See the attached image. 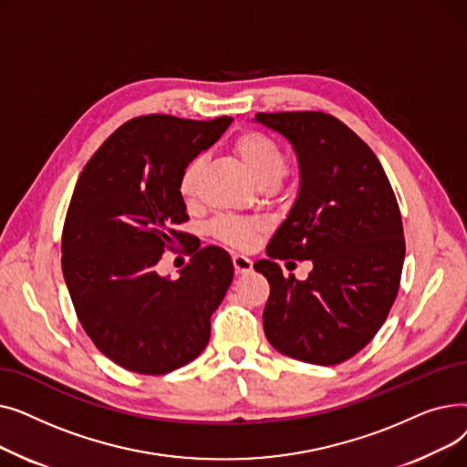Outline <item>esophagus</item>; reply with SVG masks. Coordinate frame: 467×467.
Wrapping results in <instances>:
<instances>
[{"label": "esophagus", "instance_id": "1", "mask_svg": "<svg viewBox=\"0 0 467 467\" xmlns=\"http://www.w3.org/2000/svg\"><path fill=\"white\" fill-rule=\"evenodd\" d=\"M233 266H234L236 275H248V273H252L254 263H252V259L244 257V255H233Z\"/></svg>", "mask_w": 467, "mask_h": 467}]
</instances>
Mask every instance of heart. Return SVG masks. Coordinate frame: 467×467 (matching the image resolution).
Listing matches in <instances>:
<instances>
[{
    "mask_svg": "<svg viewBox=\"0 0 467 467\" xmlns=\"http://www.w3.org/2000/svg\"><path fill=\"white\" fill-rule=\"evenodd\" d=\"M233 151L261 187H275L285 176L287 161L282 147L263 132L246 130L238 134L233 141ZM202 164L204 159L194 155L180 171L178 191L185 202H192L199 194ZM208 231L217 242L225 244L229 248L252 250L259 240L261 225L254 219L223 213L212 221Z\"/></svg>",
    "mask_w": 467,
    "mask_h": 467,
    "instance_id": "1",
    "label": "heart"
}]
</instances>
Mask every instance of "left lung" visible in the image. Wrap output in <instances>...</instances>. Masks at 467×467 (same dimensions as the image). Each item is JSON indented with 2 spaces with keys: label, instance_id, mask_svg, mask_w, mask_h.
<instances>
[{
  "label": "left lung",
  "instance_id": "8db88e82",
  "mask_svg": "<svg viewBox=\"0 0 467 467\" xmlns=\"http://www.w3.org/2000/svg\"><path fill=\"white\" fill-rule=\"evenodd\" d=\"M285 136L301 166L287 219L254 266L271 284L263 327L271 345L314 365H337L369 345L398 297L405 259L401 212L373 150L324 111L257 113ZM310 258L305 283L275 258Z\"/></svg>",
  "mask_w": 467,
  "mask_h": 467
}]
</instances>
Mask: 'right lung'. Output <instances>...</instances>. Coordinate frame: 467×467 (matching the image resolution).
<instances>
[{
  "label": "right lung",
  "mask_w": 467,
  "mask_h": 467,
  "mask_svg": "<svg viewBox=\"0 0 467 467\" xmlns=\"http://www.w3.org/2000/svg\"><path fill=\"white\" fill-rule=\"evenodd\" d=\"M143 115L119 127L90 157L73 189L62 231V273L76 314L104 356L140 375H166L206 348L210 317L233 282L215 246L185 244L178 280L155 266L185 242L178 191L183 164L231 125Z\"/></svg>",
  "instance_id": "add662e5"
}]
</instances>
